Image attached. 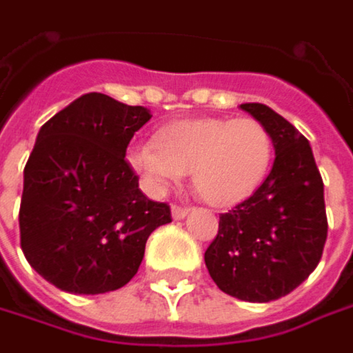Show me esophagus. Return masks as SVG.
<instances>
[{
    "label": "esophagus",
    "mask_w": 353,
    "mask_h": 353,
    "mask_svg": "<svg viewBox=\"0 0 353 353\" xmlns=\"http://www.w3.org/2000/svg\"><path fill=\"white\" fill-rule=\"evenodd\" d=\"M188 207H181V205H172V215H174V219H183L185 215H188Z\"/></svg>",
    "instance_id": "esophagus-1"
}]
</instances>
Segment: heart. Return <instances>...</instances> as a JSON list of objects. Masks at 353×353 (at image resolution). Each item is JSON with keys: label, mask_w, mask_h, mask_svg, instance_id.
I'll use <instances>...</instances> for the list:
<instances>
[{"label": "heart", "mask_w": 353, "mask_h": 353, "mask_svg": "<svg viewBox=\"0 0 353 353\" xmlns=\"http://www.w3.org/2000/svg\"><path fill=\"white\" fill-rule=\"evenodd\" d=\"M272 156V136L256 118H192L161 126L152 146L132 148L128 163L154 192L190 172L205 203L231 207L261 188Z\"/></svg>", "instance_id": "heart-1"}]
</instances>
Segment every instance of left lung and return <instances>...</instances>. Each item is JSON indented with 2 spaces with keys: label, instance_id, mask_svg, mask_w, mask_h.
I'll return each mask as SVG.
<instances>
[{
  "label": "left lung",
  "instance_id": "obj_1",
  "mask_svg": "<svg viewBox=\"0 0 353 353\" xmlns=\"http://www.w3.org/2000/svg\"><path fill=\"white\" fill-rule=\"evenodd\" d=\"M272 136L276 158L261 188L229 213L205 251L211 279L247 302L286 296L318 267L328 237L324 181L312 148L265 104H241Z\"/></svg>",
  "mask_w": 353,
  "mask_h": 353
}]
</instances>
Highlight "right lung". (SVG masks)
Instances as JSON below:
<instances>
[{
	"mask_svg": "<svg viewBox=\"0 0 353 353\" xmlns=\"http://www.w3.org/2000/svg\"><path fill=\"white\" fill-rule=\"evenodd\" d=\"M150 118L144 106L88 92L41 126L25 163L19 233L27 263L57 288H122L152 231L172 221L170 205L148 199L124 160Z\"/></svg>",
	"mask_w": 353,
	"mask_h": 353,
	"instance_id": "add662e5",
	"label": "right lung"
}]
</instances>
